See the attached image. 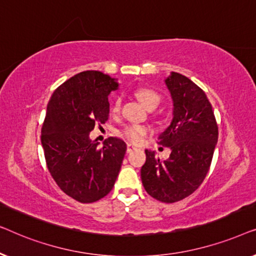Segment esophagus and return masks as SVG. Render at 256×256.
I'll return each instance as SVG.
<instances>
[{"mask_svg":"<svg viewBox=\"0 0 256 256\" xmlns=\"http://www.w3.org/2000/svg\"><path fill=\"white\" fill-rule=\"evenodd\" d=\"M134 150H136V146L130 144V143H128V144H127V152L130 154V152H134Z\"/></svg>","mask_w":256,"mask_h":256,"instance_id":"34e87169","label":"esophagus"}]
</instances>
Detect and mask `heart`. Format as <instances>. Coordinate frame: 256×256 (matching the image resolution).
I'll use <instances>...</instances> for the list:
<instances>
[{"instance_id":"1","label":"heart","mask_w":256,"mask_h":256,"mask_svg":"<svg viewBox=\"0 0 256 256\" xmlns=\"http://www.w3.org/2000/svg\"><path fill=\"white\" fill-rule=\"evenodd\" d=\"M134 94L135 96L138 98L140 102H141L146 108H148V110L155 108L160 101V94L157 93L156 90L148 88V87H140V88L135 90ZM120 104L121 100L116 98V99L113 101V104H112V113L116 114L120 110ZM146 134H148V128L140 124L126 126V127L120 132L121 138H124V140H127L128 142L132 143H141Z\"/></svg>"}]
</instances>
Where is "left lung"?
<instances>
[{
    "instance_id": "8db88e82",
    "label": "left lung",
    "mask_w": 256,
    "mask_h": 256,
    "mask_svg": "<svg viewBox=\"0 0 256 256\" xmlns=\"http://www.w3.org/2000/svg\"><path fill=\"white\" fill-rule=\"evenodd\" d=\"M166 85L174 101V118L158 136V143L171 154L163 160L146 149L141 180L152 198L176 202L204 182L218 142V124L205 92L194 82L171 72Z\"/></svg>"
}]
</instances>
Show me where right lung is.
<instances>
[{"label":"right lung","mask_w":256,"mask_h":256,"mask_svg":"<svg viewBox=\"0 0 256 256\" xmlns=\"http://www.w3.org/2000/svg\"><path fill=\"white\" fill-rule=\"evenodd\" d=\"M118 87L108 74L84 71L62 84L48 104L40 136L48 169L58 186L80 202L107 196L120 172L126 143L110 138L99 148L90 138L94 126L108 120V96Z\"/></svg>","instance_id":"obj_1"}]
</instances>
